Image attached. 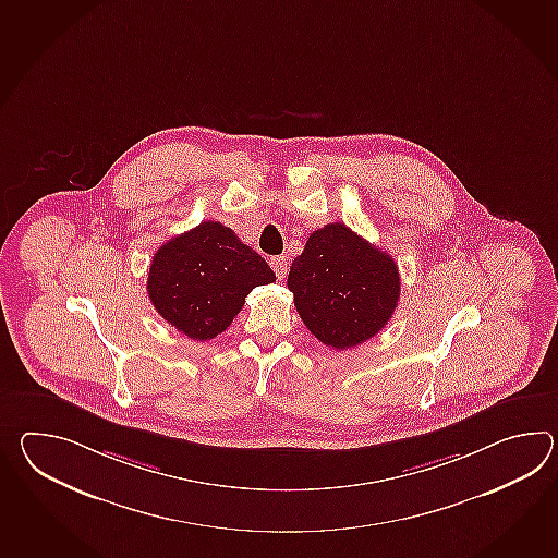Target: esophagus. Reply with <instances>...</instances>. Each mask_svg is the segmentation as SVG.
I'll return each instance as SVG.
<instances>
[{
	"mask_svg": "<svg viewBox=\"0 0 558 558\" xmlns=\"http://www.w3.org/2000/svg\"><path fill=\"white\" fill-rule=\"evenodd\" d=\"M270 266H272L274 272L278 276V280H284L286 274H288V260H286L284 256L270 258Z\"/></svg>",
	"mask_w": 558,
	"mask_h": 558,
	"instance_id": "esophagus-1",
	"label": "esophagus"
}]
</instances>
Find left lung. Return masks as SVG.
Listing matches in <instances>:
<instances>
[{"instance_id":"obj_1","label":"left lung","mask_w":558,"mask_h":558,"mask_svg":"<svg viewBox=\"0 0 558 558\" xmlns=\"http://www.w3.org/2000/svg\"><path fill=\"white\" fill-rule=\"evenodd\" d=\"M294 306L326 347L347 350L371 340L392 318L400 298L395 258L347 223L312 232L288 274Z\"/></svg>"}]
</instances>
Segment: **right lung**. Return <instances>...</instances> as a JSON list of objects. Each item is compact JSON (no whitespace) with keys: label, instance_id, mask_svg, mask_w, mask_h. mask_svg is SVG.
I'll return each instance as SVG.
<instances>
[{"label":"right lung","instance_id":"right-lung-1","mask_svg":"<svg viewBox=\"0 0 558 558\" xmlns=\"http://www.w3.org/2000/svg\"><path fill=\"white\" fill-rule=\"evenodd\" d=\"M276 282L258 252L220 222H202L154 254L148 296L156 312L192 340L222 335L256 286Z\"/></svg>","mask_w":558,"mask_h":558}]
</instances>
